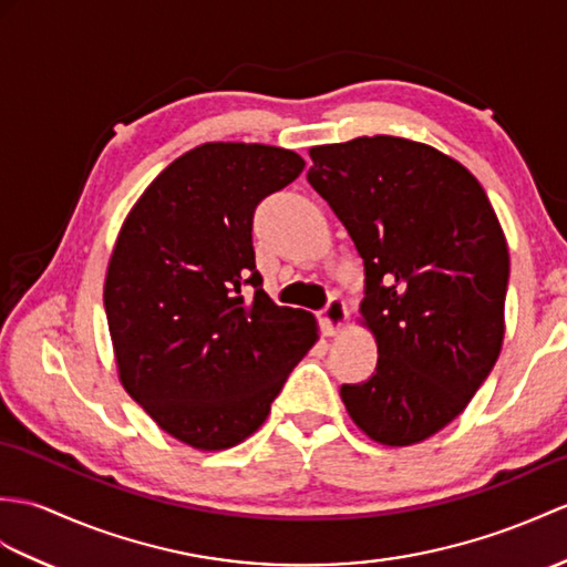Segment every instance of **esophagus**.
<instances>
[{"mask_svg": "<svg viewBox=\"0 0 567 567\" xmlns=\"http://www.w3.org/2000/svg\"><path fill=\"white\" fill-rule=\"evenodd\" d=\"M346 319H348V309H346V301L340 297H331L328 299L326 309L321 311L319 316V323H321V331L323 336H338L340 331H343L346 326Z\"/></svg>", "mask_w": 567, "mask_h": 567, "instance_id": "obj_1", "label": "esophagus"}]
</instances>
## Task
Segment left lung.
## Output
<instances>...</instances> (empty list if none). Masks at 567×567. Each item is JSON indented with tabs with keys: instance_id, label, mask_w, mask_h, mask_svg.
<instances>
[{
	"instance_id": "left-lung-1",
	"label": "left lung",
	"mask_w": 567,
	"mask_h": 567,
	"mask_svg": "<svg viewBox=\"0 0 567 567\" xmlns=\"http://www.w3.org/2000/svg\"><path fill=\"white\" fill-rule=\"evenodd\" d=\"M309 156L307 181L364 260L360 313L379 350L340 399L370 440L417 444L464 411L503 348V227L476 176L430 144L374 135Z\"/></svg>"
}]
</instances>
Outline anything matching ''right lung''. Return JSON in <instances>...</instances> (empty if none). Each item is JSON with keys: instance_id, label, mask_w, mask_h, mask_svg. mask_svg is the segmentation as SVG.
Returning <instances> with one entry per match:
<instances>
[{"instance_id": "right-lung-1", "label": "right lung", "mask_w": 567, "mask_h": 567, "mask_svg": "<svg viewBox=\"0 0 567 567\" xmlns=\"http://www.w3.org/2000/svg\"><path fill=\"white\" fill-rule=\"evenodd\" d=\"M301 171L292 150L205 142L150 183L115 239L103 305L117 379L193 450L251 437L319 340L309 311L262 292L251 241L258 203Z\"/></svg>"}]
</instances>
